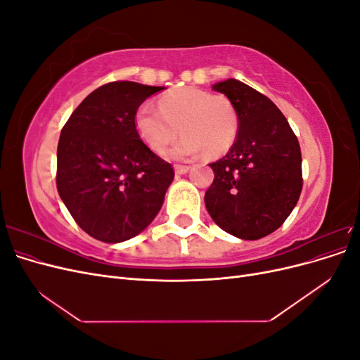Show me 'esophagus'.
<instances>
[{
	"mask_svg": "<svg viewBox=\"0 0 360 360\" xmlns=\"http://www.w3.org/2000/svg\"><path fill=\"white\" fill-rule=\"evenodd\" d=\"M189 168L191 167H188V165H176V167H174V169H176V174H186L189 171Z\"/></svg>",
	"mask_w": 360,
	"mask_h": 360,
	"instance_id": "obj_1",
	"label": "esophagus"
}]
</instances>
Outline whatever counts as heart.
Instances as JSON below:
<instances>
[{
  "label": "heart",
  "mask_w": 360,
  "mask_h": 360,
  "mask_svg": "<svg viewBox=\"0 0 360 360\" xmlns=\"http://www.w3.org/2000/svg\"><path fill=\"white\" fill-rule=\"evenodd\" d=\"M139 136L156 153L165 151L174 138L183 136L169 151L174 159H191L207 151L221 156L234 144L238 114L230 97L195 86L169 91L158 101V110L141 106L135 115Z\"/></svg>",
  "instance_id": "1"
}]
</instances>
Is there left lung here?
<instances>
[{"instance_id":"1","label":"left lung","mask_w":360,"mask_h":360,"mask_svg":"<svg viewBox=\"0 0 360 360\" xmlns=\"http://www.w3.org/2000/svg\"><path fill=\"white\" fill-rule=\"evenodd\" d=\"M238 114L236 143L210 167L204 202L224 231L258 240L285 222L302 186V153L287 118L269 97L237 79L213 85Z\"/></svg>"}]
</instances>
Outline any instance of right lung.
Returning <instances> with one entry per match:
<instances>
[{
  "mask_svg": "<svg viewBox=\"0 0 360 360\" xmlns=\"http://www.w3.org/2000/svg\"><path fill=\"white\" fill-rule=\"evenodd\" d=\"M160 90L108 82L86 96L61 129L57 189L75 222L97 240L132 238L163 204L172 165L143 143L135 126L141 103Z\"/></svg>",
  "mask_w": 360,
  "mask_h": 360,
  "instance_id": "add662e5",
  "label": "right lung"
}]
</instances>
